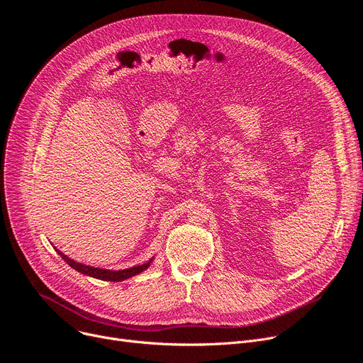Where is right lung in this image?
I'll return each mask as SVG.
<instances>
[{"label": "right lung", "instance_id": "add662e5", "mask_svg": "<svg viewBox=\"0 0 363 363\" xmlns=\"http://www.w3.org/2000/svg\"><path fill=\"white\" fill-rule=\"evenodd\" d=\"M56 250H57V254L62 257V259H64L69 267H72V269L77 270L78 273L90 276V277H94V279H99V280H106V281H123V280L129 279L132 276H136L139 273H143V272H145L148 269V267L152 262V259H154V257H152L148 262L136 265V267H130V269L106 270V269H98V267H90V265H86V264H82V262H77V261L68 258L65 254H62L59 249H56Z\"/></svg>", "mask_w": 363, "mask_h": 363}]
</instances>
